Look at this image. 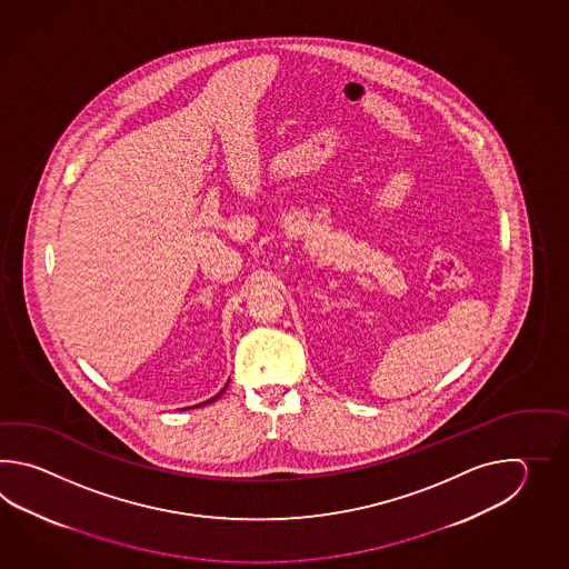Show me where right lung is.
Returning <instances> with one entry per match:
<instances>
[{
    "label": "right lung",
    "mask_w": 569,
    "mask_h": 569,
    "mask_svg": "<svg viewBox=\"0 0 569 569\" xmlns=\"http://www.w3.org/2000/svg\"><path fill=\"white\" fill-rule=\"evenodd\" d=\"M228 385H230V382H228ZM228 385H226V387L221 388V390H219L218 395H216V397H213V399L206 400V402H201V405H209V402H213V400H218L219 397H221V395H223V392H226V388H228ZM201 405H199V407H201Z\"/></svg>",
    "instance_id": "right-lung-1"
}]
</instances>
